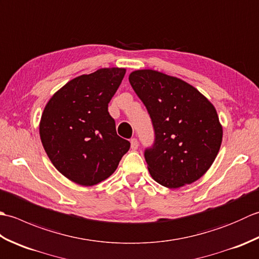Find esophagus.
Returning a JSON list of instances; mask_svg holds the SVG:
<instances>
[{"instance_id": "esophagus-1", "label": "esophagus", "mask_w": 259, "mask_h": 259, "mask_svg": "<svg viewBox=\"0 0 259 259\" xmlns=\"http://www.w3.org/2000/svg\"><path fill=\"white\" fill-rule=\"evenodd\" d=\"M130 146H131V149H133L134 151L135 150H137V149H138V141H137V139H131V141H130Z\"/></svg>"}]
</instances>
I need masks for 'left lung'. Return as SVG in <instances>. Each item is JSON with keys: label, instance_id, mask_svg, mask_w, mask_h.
Segmentation results:
<instances>
[{"label": "left lung", "instance_id": "left-lung-1", "mask_svg": "<svg viewBox=\"0 0 259 259\" xmlns=\"http://www.w3.org/2000/svg\"><path fill=\"white\" fill-rule=\"evenodd\" d=\"M129 82L155 128V145L145 152L151 177L169 189L195 183L211 167L222 146L216 108L195 87L156 70L133 71Z\"/></svg>", "mask_w": 259, "mask_h": 259}]
</instances>
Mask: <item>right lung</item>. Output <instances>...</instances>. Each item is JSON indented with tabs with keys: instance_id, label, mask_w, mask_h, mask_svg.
Listing matches in <instances>:
<instances>
[{
	"instance_id": "1",
	"label": "right lung",
	"mask_w": 259,
	"mask_h": 259,
	"mask_svg": "<svg viewBox=\"0 0 259 259\" xmlns=\"http://www.w3.org/2000/svg\"><path fill=\"white\" fill-rule=\"evenodd\" d=\"M124 68H102L70 80L48 101L40 138L53 166L65 178L89 187L111 176L130 142L117 135L108 103Z\"/></svg>"
}]
</instances>
